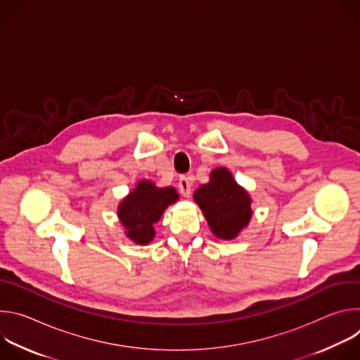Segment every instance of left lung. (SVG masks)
Wrapping results in <instances>:
<instances>
[{
    "label": "left lung",
    "mask_w": 360,
    "mask_h": 360,
    "mask_svg": "<svg viewBox=\"0 0 360 360\" xmlns=\"http://www.w3.org/2000/svg\"><path fill=\"white\" fill-rule=\"evenodd\" d=\"M178 199L179 195L172 186L158 188L148 179L138 181L118 205L117 215L125 228V235L138 245H148L155 238L153 225Z\"/></svg>",
    "instance_id": "obj_1"
}]
</instances>
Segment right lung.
<instances>
[{
  "label": "right lung",
  "instance_id": "1",
  "mask_svg": "<svg viewBox=\"0 0 360 360\" xmlns=\"http://www.w3.org/2000/svg\"><path fill=\"white\" fill-rule=\"evenodd\" d=\"M193 200L207 218L212 233L221 239H235L252 218V199L248 191L236 184L225 167L211 172L210 182L193 192Z\"/></svg>",
  "mask_w": 360,
  "mask_h": 360
}]
</instances>
